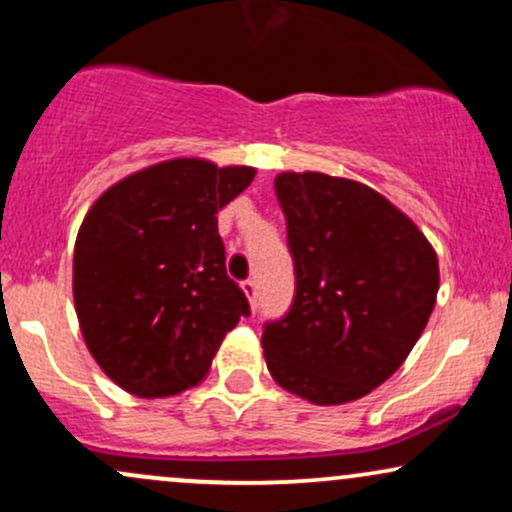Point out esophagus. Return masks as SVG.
I'll return each mask as SVG.
<instances>
[{
	"instance_id": "esophagus-1",
	"label": "esophagus",
	"mask_w": 512,
	"mask_h": 512,
	"mask_svg": "<svg viewBox=\"0 0 512 512\" xmlns=\"http://www.w3.org/2000/svg\"><path fill=\"white\" fill-rule=\"evenodd\" d=\"M240 286H243L245 296L250 298V305H252V308H257V284H255V281H252V279H245L243 284H240Z\"/></svg>"
}]
</instances>
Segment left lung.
<instances>
[{
	"label": "left lung",
	"mask_w": 512,
	"mask_h": 512,
	"mask_svg": "<svg viewBox=\"0 0 512 512\" xmlns=\"http://www.w3.org/2000/svg\"><path fill=\"white\" fill-rule=\"evenodd\" d=\"M296 291L264 322L272 378L315 404H344L385 383L414 349L438 293V257L383 195L325 173H281Z\"/></svg>",
	"instance_id": "obj_1"
}]
</instances>
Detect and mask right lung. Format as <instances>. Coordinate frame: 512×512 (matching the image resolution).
<instances>
[{"instance_id": "add662e5", "label": "right lung", "mask_w": 512, "mask_h": 512, "mask_svg": "<svg viewBox=\"0 0 512 512\" xmlns=\"http://www.w3.org/2000/svg\"><path fill=\"white\" fill-rule=\"evenodd\" d=\"M255 168L175 158L103 192L74 245V303L88 351L122 390L178 395L207 375L250 315L226 274L219 209Z\"/></svg>"}]
</instances>
